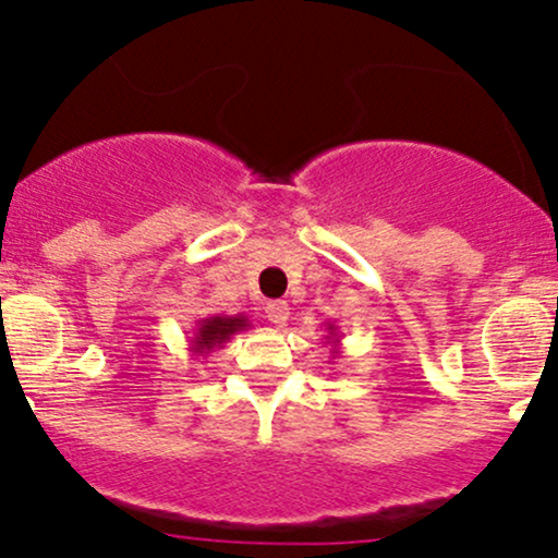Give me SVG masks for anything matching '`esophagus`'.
Instances as JSON below:
<instances>
[{"label": "esophagus", "instance_id": "1", "mask_svg": "<svg viewBox=\"0 0 558 558\" xmlns=\"http://www.w3.org/2000/svg\"><path fill=\"white\" fill-rule=\"evenodd\" d=\"M266 318L274 323V326H284L290 320V305L284 300H274L266 305Z\"/></svg>", "mask_w": 558, "mask_h": 558}]
</instances>
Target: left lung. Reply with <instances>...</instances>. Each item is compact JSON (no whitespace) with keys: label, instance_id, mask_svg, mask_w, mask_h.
Returning a JSON list of instances; mask_svg holds the SVG:
<instances>
[{"label":"left lung","instance_id":"left-lung-1","mask_svg":"<svg viewBox=\"0 0 558 558\" xmlns=\"http://www.w3.org/2000/svg\"><path fill=\"white\" fill-rule=\"evenodd\" d=\"M326 331H328V336H326V341L328 343H331V352L333 354H339V333H336V326H333V323H328V328H326Z\"/></svg>","mask_w":558,"mask_h":558}]
</instances>
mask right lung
Here are the masks:
<instances>
[{"label": "right lung", "instance_id": "1", "mask_svg": "<svg viewBox=\"0 0 558 558\" xmlns=\"http://www.w3.org/2000/svg\"><path fill=\"white\" fill-rule=\"evenodd\" d=\"M251 326L247 315H209L196 323L194 336H191V352L194 356H206L215 349H222L225 341H230V336L238 331H245Z\"/></svg>", "mask_w": 558, "mask_h": 558}]
</instances>
